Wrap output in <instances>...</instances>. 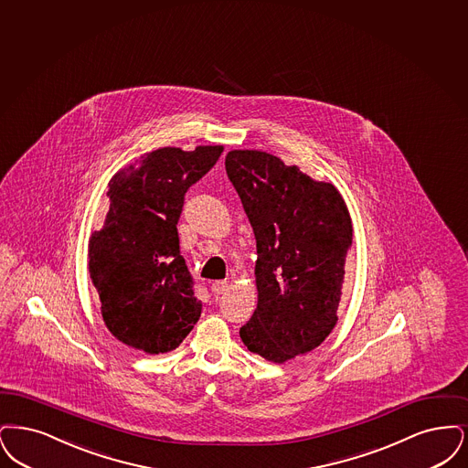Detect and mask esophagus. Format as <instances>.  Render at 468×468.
I'll return each mask as SVG.
<instances>
[{
    "label": "esophagus",
    "instance_id": "1",
    "mask_svg": "<svg viewBox=\"0 0 468 468\" xmlns=\"http://www.w3.org/2000/svg\"><path fill=\"white\" fill-rule=\"evenodd\" d=\"M227 286H229V283H227V282H215V283L211 285V292H213V293H215L217 297H220L222 293H225Z\"/></svg>",
    "mask_w": 468,
    "mask_h": 468
}]
</instances>
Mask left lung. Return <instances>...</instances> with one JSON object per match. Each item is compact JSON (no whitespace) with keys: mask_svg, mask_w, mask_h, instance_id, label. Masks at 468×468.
I'll list each match as a JSON object with an SVG mask.
<instances>
[{"mask_svg":"<svg viewBox=\"0 0 468 468\" xmlns=\"http://www.w3.org/2000/svg\"><path fill=\"white\" fill-rule=\"evenodd\" d=\"M225 171L257 239L259 304L239 328L274 364L313 351L337 324L353 227L332 183L259 150H232Z\"/></svg>","mask_w":468,"mask_h":468,"instance_id":"1","label":"left lung"}]
</instances>
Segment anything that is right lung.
<instances>
[{
  "instance_id": "1",
  "label": "right lung",
  "mask_w": 468,
  "mask_h": 468,
  "mask_svg": "<svg viewBox=\"0 0 468 468\" xmlns=\"http://www.w3.org/2000/svg\"><path fill=\"white\" fill-rule=\"evenodd\" d=\"M224 146L159 148L131 175L110 182L104 227L89 241V272L102 320L123 345L150 355L176 349L201 316L196 282L180 253L186 190L217 164Z\"/></svg>"
}]
</instances>
